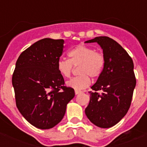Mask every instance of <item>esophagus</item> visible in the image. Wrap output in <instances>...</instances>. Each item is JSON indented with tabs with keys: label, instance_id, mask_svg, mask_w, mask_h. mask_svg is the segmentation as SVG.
Returning a JSON list of instances; mask_svg holds the SVG:
<instances>
[{
	"label": "esophagus",
	"instance_id": "obj_1",
	"mask_svg": "<svg viewBox=\"0 0 147 147\" xmlns=\"http://www.w3.org/2000/svg\"><path fill=\"white\" fill-rule=\"evenodd\" d=\"M82 91H80V90H75V94L76 95H78L80 94V93H81Z\"/></svg>",
	"mask_w": 147,
	"mask_h": 147
}]
</instances>
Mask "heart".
I'll return each mask as SVG.
<instances>
[{"label":"heart","instance_id":"b5f03b06","mask_svg":"<svg viewBox=\"0 0 147 147\" xmlns=\"http://www.w3.org/2000/svg\"><path fill=\"white\" fill-rule=\"evenodd\" d=\"M70 59L61 58L58 60L57 67L59 74L64 78H69L74 66H79L80 76L73 78L67 82L68 87L76 90L88 88L90 85V79H96L102 74L105 64L103 54L96 52L93 48L85 45H79L68 52Z\"/></svg>","mask_w":147,"mask_h":147}]
</instances>
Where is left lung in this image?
I'll list each match as a JSON object with an SVG mask.
<instances>
[{"label":"left lung","instance_id":"8db88e82","mask_svg":"<svg viewBox=\"0 0 147 147\" xmlns=\"http://www.w3.org/2000/svg\"><path fill=\"white\" fill-rule=\"evenodd\" d=\"M85 42H97L105 59L102 74L91 87L93 91L89 92L85 114L97 127L110 128L124 117L130 107L136 85L134 64L121 45L110 37H96Z\"/></svg>","mask_w":147,"mask_h":147}]
</instances>
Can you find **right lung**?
Wrapping results in <instances>:
<instances>
[{"label": "right lung", "instance_id": "obj_1", "mask_svg": "<svg viewBox=\"0 0 147 147\" xmlns=\"http://www.w3.org/2000/svg\"><path fill=\"white\" fill-rule=\"evenodd\" d=\"M64 40L44 38L21 53L16 62L12 85L16 105L26 120L42 129L62 121L74 90L64 86L57 64Z\"/></svg>", "mask_w": 147, "mask_h": 147}]
</instances>
